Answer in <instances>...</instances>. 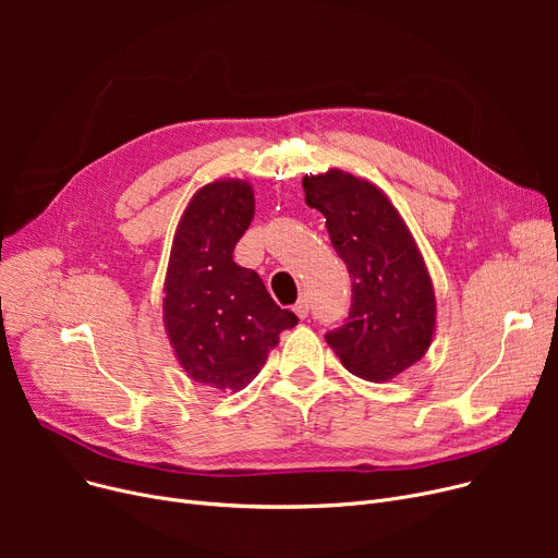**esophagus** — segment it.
Masks as SVG:
<instances>
[{
  "mask_svg": "<svg viewBox=\"0 0 558 558\" xmlns=\"http://www.w3.org/2000/svg\"><path fill=\"white\" fill-rule=\"evenodd\" d=\"M294 312H296L301 318H305V316L310 314V301H307V299H299V303L294 305Z\"/></svg>",
  "mask_w": 558,
  "mask_h": 558,
  "instance_id": "1",
  "label": "esophagus"
}]
</instances>
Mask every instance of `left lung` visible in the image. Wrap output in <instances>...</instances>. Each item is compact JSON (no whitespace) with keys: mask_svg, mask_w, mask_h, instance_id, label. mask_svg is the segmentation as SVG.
Wrapping results in <instances>:
<instances>
[{"mask_svg":"<svg viewBox=\"0 0 558 558\" xmlns=\"http://www.w3.org/2000/svg\"><path fill=\"white\" fill-rule=\"evenodd\" d=\"M305 201L326 217L335 251L350 274V310L326 332L341 364L385 383L416 364L432 343L436 301L412 232L368 181L332 169L305 175Z\"/></svg>","mask_w":558,"mask_h":558,"instance_id":"left-lung-1","label":"left lung"}]
</instances>
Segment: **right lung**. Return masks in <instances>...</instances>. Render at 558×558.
Listing matches in <instances>:
<instances>
[{
    "label": "right lung",
    "mask_w": 558,
    "mask_h": 558,
    "mask_svg": "<svg viewBox=\"0 0 558 558\" xmlns=\"http://www.w3.org/2000/svg\"><path fill=\"white\" fill-rule=\"evenodd\" d=\"M255 213L242 181L205 185L175 230L165 280V326L194 383L240 391L259 373L282 330L299 316L282 310L232 251Z\"/></svg>",
    "instance_id": "right-lung-1"
}]
</instances>
